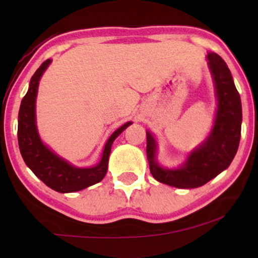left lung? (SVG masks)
<instances>
[{"instance_id":"obj_1","label":"left lung","mask_w":258,"mask_h":258,"mask_svg":"<svg viewBox=\"0 0 258 258\" xmlns=\"http://www.w3.org/2000/svg\"><path fill=\"white\" fill-rule=\"evenodd\" d=\"M209 67L215 80L218 109L211 135L189 155L184 166L165 170L155 160L156 143L147 132V158L150 172L159 182L176 188H198L226 170L238 152L241 135V100L226 61L209 53Z\"/></svg>"}]
</instances>
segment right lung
I'll use <instances>...</instances> for the list:
<instances>
[{
	"label": "right lung",
	"instance_id": "1",
	"mask_svg": "<svg viewBox=\"0 0 258 258\" xmlns=\"http://www.w3.org/2000/svg\"><path fill=\"white\" fill-rule=\"evenodd\" d=\"M49 63L51 59H47L32 75L29 91L22 100L19 116H18V143L26 166L44 184L59 193H73L96 184L104 178L108 170L112 142L132 122H127L121 126L109 137L104 147L102 160L97 166L91 168L74 167L65 160L55 155L41 142L36 128V120H35V102H36L38 81Z\"/></svg>",
	"mask_w": 258,
	"mask_h": 258
}]
</instances>
